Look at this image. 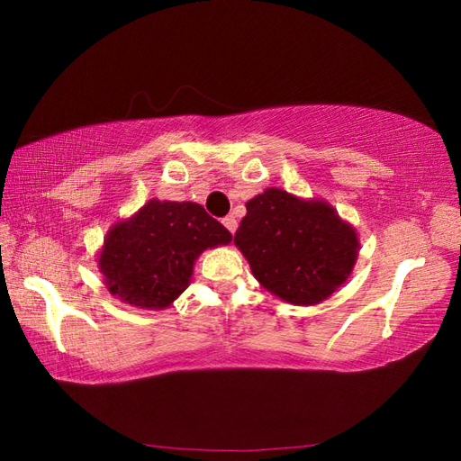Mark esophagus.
<instances>
[{"instance_id": "34e87169", "label": "esophagus", "mask_w": 461, "mask_h": 461, "mask_svg": "<svg viewBox=\"0 0 461 461\" xmlns=\"http://www.w3.org/2000/svg\"><path fill=\"white\" fill-rule=\"evenodd\" d=\"M223 225H225V228H228L231 233H236V230H238V220L233 218V215H228V218H223Z\"/></svg>"}]
</instances>
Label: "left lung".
I'll list each match as a JSON object with an SVG mask.
<instances>
[{"instance_id": "1", "label": "left lung", "mask_w": 461, "mask_h": 461, "mask_svg": "<svg viewBox=\"0 0 461 461\" xmlns=\"http://www.w3.org/2000/svg\"><path fill=\"white\" fill-rule=\"evenodd\" d=\"M246 208L233 243L263 287L287 303L315 305L347 281L358 240L329 203L269 188Z\"/></svg>"}]
</instances>
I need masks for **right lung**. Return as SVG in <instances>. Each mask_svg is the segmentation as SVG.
<instances>
[{
	"label": "right lung",
	"instance_id": "right-lung-1",
	"mask_svg": "<svg viewBox=\"0 0 461 461\" xmlns=\"http://www.w3.org/2000/svg\"><path fill=\"white\" fill-rule=\"evenodd\" d=\"M231 233L200 203L150 200L104 240L99 267L113 295L140 309H164L188 287L195 258Z\"/></svg>",
	"mask_w": 461,
	"mask_h": 461
}]
</instances>
